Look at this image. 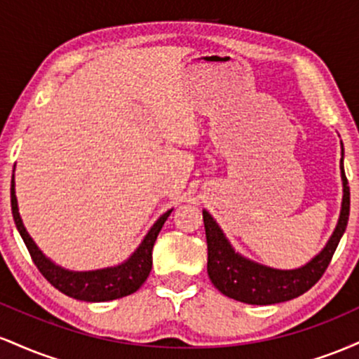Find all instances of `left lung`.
Masks as SVG:
<instances>
[{
    "label": "left lung",
    "mask_w": 359,
    "mask_h": 359,
    "mask_svg": "<svg viewBox=\"0 0 359 359\" xmlns=\"http://www.w3.org/2000/svg\"><path fill=\"white\" fill-rule=\"evenodd\" d=\"M339 167L341 179H343V204H341L339 221L323 251L300 269H271L236 253L219 224L208 211H203L205 240H208V275L212 285L226 297L251 306L285 302L306 294L309 288L314 287L331 263L349 219V185L343 168V158Z\"/></svg>",
    "instance_id": "left-lung-1"
}]
</instances>
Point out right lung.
Masks as SVG:
<instances>
[{
	"instance_id": "right-lung-1",
	"label": "right lung",
	"mask_w": 359,
	"mask_h": 359,
	"mask_svg": "<svg viewBox=\"0 0 359 359\" xmlns=\"http://www.w3.org/2000/svg\"><path fill=\"white\" fill-rule=\"evenodd\" d=\"M11 212H13L16 229L23 238L36 269L57 290L72 299L86 300V302H106V300L126 297L143 285L151 270V250H154L156 236H158L163 222L170 216L172 209L156 219L147 236L143 238L142 245L135 250V253L126 262H123L121 265L109 266V269L93 271H71L62 269L39 250L20 217L18 201L15 196V175L11 177Z\"/></svg>"
}]
</instances>
